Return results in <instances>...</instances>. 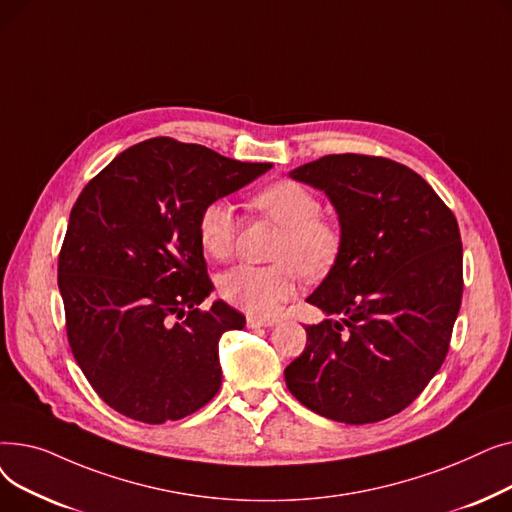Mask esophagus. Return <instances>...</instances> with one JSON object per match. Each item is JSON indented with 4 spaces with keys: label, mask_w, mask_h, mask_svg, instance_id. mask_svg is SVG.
<instances>
[{
    "label": "esophagus",
    "mask_w": 512,
    "mask_h": 512,
    "mask_svg": "<svg viewBox=\"0 0 512 512\" xmlns=\"http://www.w3.org/2000/svg\"><path fill=\"white\" fill-rule=\"evenodd\" d=\"M274 319H261V317H247V326L249 328H270L274 326Z\"/></svg>",
    "instance_id": "34e87169"
}]
</instances>
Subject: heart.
<instances>
[{"instance_id": "heart-1", "label": "heart", "mask_w": 512, "mask_h": 512, "mask_svg": "<svg viewBox=\"0 0 512 512\" xmlns=\"http://www.w3.org/2000/svg\"><path fill=\"white\" fill-rule=\"evenodd\" d=\"M253 205L267 220L282 226L272 249V265L242 263L228 270L218 290L222 299L251 317H274L297 292L299 278L324 276L340 251L338 228L321 218V201L307 186L282 180L263 188ZM203 251L218 261L234 255L238 218L226 199L209 201L197 222Z\"/></svg>"}]
</instances>
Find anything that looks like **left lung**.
<instances>
[{
  "label": "left lung",
  "instance_id": "left-lung-1",
  "mask_svg": "<svg viewBox=\"0 0 512 512\" xmlns=\"http://www.w3.org/2000/svg\"><path fill=\"white\" fill-rule=\"evenodd\" d=\"M290 176L336 207L340 251L307 303L342 319L305 328L286 386L332 421L388 419L446 359L463 299L459 224L417 172L386 157L324 155Z\"/></svg>",
  "mask_w": 512,
  "mask_h": 512
}]
</instances>
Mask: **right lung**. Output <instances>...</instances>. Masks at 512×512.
I'll return each mask as SVG.
<instances>
[{
  "instance_id": "1",
  "label": "right lung",
  "mask_w": 512,
  "mask_h": 512,
  "mask_svg": "<svg viewBox=\"0 0 512 512\" xmlns=\"http://www.w3.org/2000/svg\"><path fill=\"white\" fill-rule=\"evenodd\" d=\"M272 164L155 137L122 151L78 195L58 259L72 355L99 398L143 423L205 407L222 386L218 342L245 315L215 301L201 209Z\"/></svg>"
}]
</instances>
